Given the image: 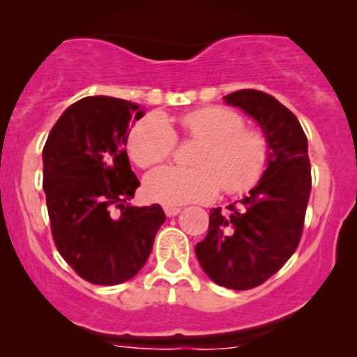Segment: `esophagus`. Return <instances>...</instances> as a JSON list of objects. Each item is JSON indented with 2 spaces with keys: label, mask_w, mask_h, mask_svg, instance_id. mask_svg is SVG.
I'll list each match as a JSON object with an SVG mask.
<instances>
[{
  "label": "esophagus",
  "mask_w": 357,
  "mask_h": 357,
  "mask_svg": "<svg viewBox=\"0 0 357 357\" xmlns=\"http://www.w3.org/2000/svg\"><path fill=\"white\" fill-rule=\"evenodd\" d=\"M181 207H173V206H166L164 207V213H166V216L168 218H173V216H176V214L181 213Z\"/></svg>",
  "instance_id": "34e87169"
}]
</instances>
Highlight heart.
<instances>
[{
    "label": "heart",
    "instance_id": "heart-1",
    "mask_svg": "<svg viewBox=\"0 0 357 357\" xmlns=\"http://www.w3.org/2000/svg\"><path fill=\"white\" fill-rule=\"evenodd\" d=\"M188 137L200 141L193 164L197 168L164 166L144 178V193L162 206L206 202L223 191L245 193L264 175L270 144L261 132L245 128V119L225 107H204L182 116ZM176 135L159 114L137 121L128 135V153L141 168L162 162L173 153Z\"/></svg>",
    "mask_w": 357,
    "mask_h": 357
}]
</instances>
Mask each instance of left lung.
<instances>
[{
	"label": "left lung",
	"instance_id": "left-lung-1",
	"mask_svg": "<svg viewBox=\"0 0 357 357\" xmlns=\"http://www.w3.org/2000/svg\"><path fill=\"white\" fill-rule=\"evenodd\" d=\"M223 100L257 121L270 160L238 207L211 209L209 230L195 254L216 284L250 289L279 272L298 247L311 193L307 137L291 110L263 91L241 89Z\"/></svg>",
	"mask_w": 357,
	"mask_h": 357
}]
</instances>
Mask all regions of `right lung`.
<instances>
[{
  "instance_id": "obj_1",
  "label": "right lung",
  "mask_w": 357,
  "mask_h": 357,
  "mask_svg": "<svg viewBox=\"0 0 357 357\" xmlns=\"http://www.w3.org/2000/svg\"><path fill=\"white\" fill-rule=\"evenodd\" d=\"M143 116V107L127 100L82 98L64 110L44 144L43 189L53 241L91 284L132 279L166 220L159 204H128L139 181L125 146L130 127Z\"/></svg>"
}]
</instances>
